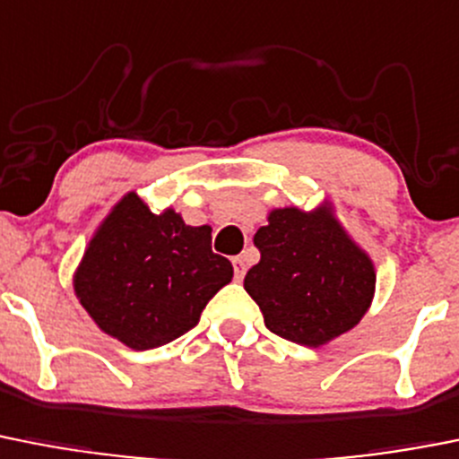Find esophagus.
Listing matches in <instances>:
<instances>
[{"mask_svg":"<svg viewBox=\"0 0 459 459\" xmlns=\"http://www.w3.org/2000/svg\"><path fill=\"white\" fill-rule=\"evenodd\" d=\"M232 266H234V277H237V280L241 281L243 275H246V259H243V257H234L232 259Z\"/></svg>","mask_w":459,"mask_h":459,"instance_id":"1","label":"esophagus"}]
</instances>
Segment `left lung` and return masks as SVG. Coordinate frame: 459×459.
I'll return each instance as SVG.
<instances>
[{
  "mask_svg": "<svg viewBox=\"0 0 459 459\" xmlns=\"http://www.w3.org/2000/svg\"><path fill=\"white\" fill-rule=\"evenodd\" d=\"M259 264L243 287L259 305L264 323L277 336L307 348L330 343L364 318L376 296V266L332 202L314 212L273 209L259 227Z\"/></svg>",
  "mask_w": 459,
  "mask_h": 459,
  "instance_id": "1",
  "label": "left lung"
}]
</instances>
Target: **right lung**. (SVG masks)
<instances>
[{"label": "right lung", "instance_id": "1", "mask_svg": "<svg viewBox=\"0 0 459 459\" xmlns=\"http://www.w3.org/2000/svg\"><path fill=\"white\" fill-rule=\"evenodd\" d=\"M232 275V264L212 250V227L186 225L170 207L152 213L129 191L88 241L73 287L104 334L150 351L195 327Z\"/></svg>", "mask_w": 459, "mask_h": 459}]
</instances>
